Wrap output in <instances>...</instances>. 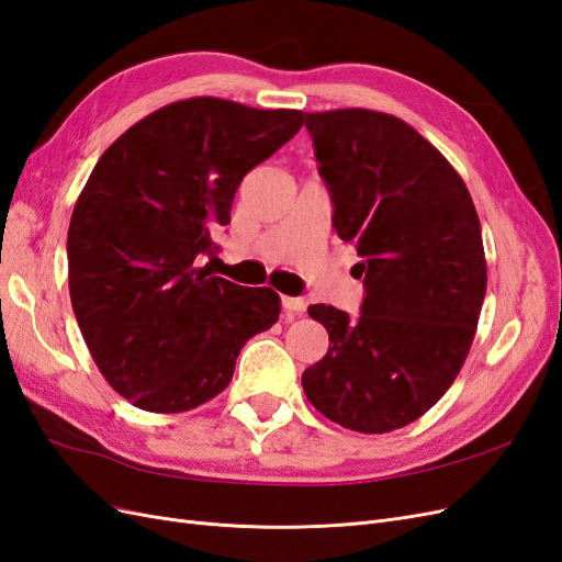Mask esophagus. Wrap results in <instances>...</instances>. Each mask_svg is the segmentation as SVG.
<instances>
[{
    "instance_id": "esophagus-1",
    "label": "esophagus",
    "mask_w": 562,
    "mask_h": 562,
    "mask_svg": "<svg viewBox=\"0 0 562 562\" xmlns=\"http://www.w3.org/2000/svg\"><path fill=\"white\" fill-rule=\"evenodd\" d=\"M281 304H283V310L285 312H291V314H304V310H307V302H304L302 297H283L281 300Z\"/></svg>"
}]
</instances>
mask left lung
Segmentation results:
<instances>
[{
	"label": "left lung",
	"instance_id": "1",
	"mask_svg": "<svg viewBox=\"0 0 562 562\" xmlns=\"http://www.w3.org/2000/svg\"><path fill=\"white\" fill-rule=\"evenodd\" d=\"M307 128L366 300L359 318L312 304L330 345L302 389L339 427L386 434L443 398L467 361L487 288L481 220L462 176L403 119L345 108L307 112Z\"/></svg>",
	"mask_w": 562,
	"mask_h": 562
}]
</instances>
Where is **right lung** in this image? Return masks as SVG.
Masks as SVG:
<instances>
[{"mask_svg": "<svg viewBox=\"0 0 562 562\" xmlns=\"http://www.w3.org/2000/svg\"><path fill=\"white\" fill-rule=\"evenodd\" d=\"M302 124L300 110L187 98L98 159L67 229V281L83 342L131 405L173 415L215 398L241 347L279 321V293L213 277L201 260L244 176Z\"/></svg>", "mask_w": 562, "mask_h": 562, "instance_id": "1", "label": "right lung"}]
</instances>
